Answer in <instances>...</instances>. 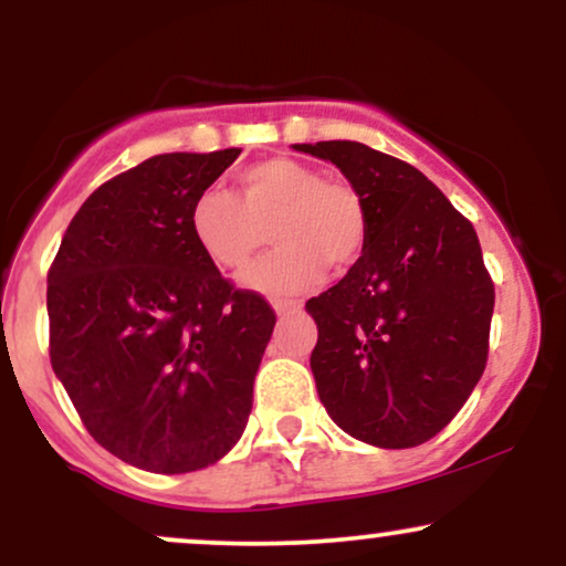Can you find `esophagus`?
Instances as JSON below:
<instances>
[{"label": "esophagus", "instance_id": "1", "mask_svg": "<svg viewBox=\"0 0 566 566\" xmlns=\"http://www.w3.org/2000/svg\"><path fill=\"white\" fill-rule=\"evenodd\" d=\"M274 311L279 316L297 314V311H303V303L301 301H274Z\"/></svg>", "mask_w": 566, "mask_h": 566}]
</instances>
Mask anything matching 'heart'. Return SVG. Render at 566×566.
Returning <instances> with one entry per match:
<instances>
[{
	"label": "heart",
	"mask_w": 566,
	"mask_h": 566,
	"mask_svg": "<svg viewBox=\"0 0 566 566\" xmlns=\"http://www.w3.org/2000/svg\"><path fill=\"white\" fill-rule=\"evenodd\" d=\"M269 226L279 247L247 282L274 295L316 282L322 265L337 274L350 269L369 237L361 193L290 157L247 165L233 178V193L210 188L191 207L199 250L229 274L250 269L269 239Z\"/></svg>",
	"instance_id": "1"
}]
</instances>
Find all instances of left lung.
Returning <instances> with one entry per match:
<instances>
[{"instance_id": "8db88e82", "label": "left lung", "mask_w": 566, "mask_h": 566, "mask_svg": "<svg viewBox=\"0 0 566 566\" xmlns=\"http://www.w3.org/2000/svg\"><path fill=\"white\" fill-rule=\"evenodd\" d=\"M295 148L340 167L369 218L359 261L305 303L322 405L367 444H423L460 412L490 354L495 284L476 231L407 161L354 140Z\"/></svg>"}]
</instances>
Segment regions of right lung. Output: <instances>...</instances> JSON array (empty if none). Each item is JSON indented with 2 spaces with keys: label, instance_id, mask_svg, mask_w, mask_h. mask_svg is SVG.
I'll return each mask as SVG.
<instances>
[{
  "label": "right lung",
  "instance_id": "add662e5",
  "mask_svg": "<svg viewBox=\"0 0 566 566\" xmlns=\"http://www.w3.org/2000/svg\"><path fill=\"white\" fill-rule=\"evenodd\" d=\"M239 154H159L106 180L48 271L57 380L90 437L143 471L207 469L250 418L276 314L191 233L193 201Z\"/></svg>",
  "mask_w": 566,
  "mask_h": 566
}]
</instances>
